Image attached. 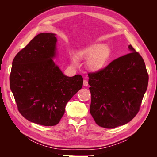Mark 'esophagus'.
Segmentation results:
<instances>
[{
  "label": "esophagus",
  "instance_id": "34e87169",
  "mask_svg": "<svg viewBox=\"0 0 157 157\" xmlns=\"http://www.w3.org/2000/svg\"><path fill=\"white\" fill-rule=\"evenodd\" d=\"M83 85L84 86H88V80H84V82H83Z\"/></svg>",
  "mask_w": 157,
  "mask_h": 157
}]
</instances>
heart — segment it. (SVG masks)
<instances>
[{"mask_svg":"<svg viewBox=\"0 0 157 157\" xmlns=\"http://www.w3.org/2000/svg\"><path fill=\"white\" fill-rule=\"evenodd\" d=\"M111 56V51L109 47L101 43L92 44L78 52V58L87 61V67L92 72H99L105 67ZM70 60L75 67L78 65L77 57L75 54H70Z\"/></svg>","mask_w":157,"mask_h":157,"instance_id":"b5f03b06","label":"heart"}]
</instances>
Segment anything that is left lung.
I'll use <instances>...</instances> for the list:
<instances>
[{
  "instance_id": "left-lung-1",
  "label": "left lung",
  "mask_w": 157,
  "mask_h": 157,
  "mask_svg": "<svg viewBox=\"0 0 157 157\" xmlns=\"http://www.w3.org/2000/svg\"><path fill=\"white\" fill-rule=\"evenodd\" d=\"M128 49L130 53L99 72L88 74L92 96L90 112L101 127L114 128L133 119L148 86L143 58L131 45Z\"/></svg>"
}]
</instances>
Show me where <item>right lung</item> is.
<instances>
[{
  "label": "right lung",
  "instance_id": "1",
  "mask_svg": "<svg viewBox=\"0 0 157 157\" xmlns=\"http://www.w3.org/2000/svg\"><path fill=\"white\" fill-rule=\"evenodd\" d=\"M56 35H37L15 56L10 75L19 111L27 120L46 126L58 124L66 104L83 84L81 75L67 77L54 61L58 55Z\"/></svg>",
  "mask_w": 157,
  "mask_h": 157
}]
</instances>
